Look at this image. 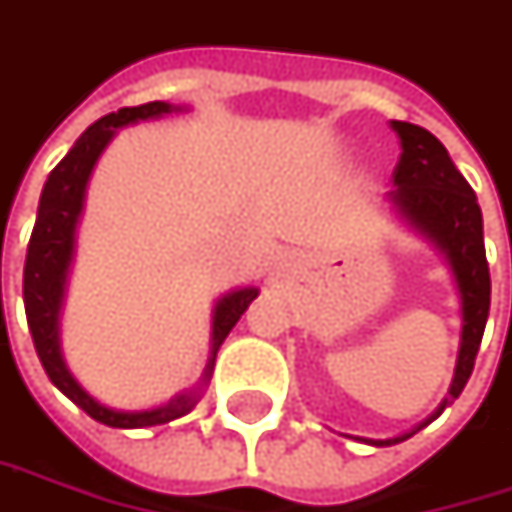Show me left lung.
<instances>
[{"label": "left lung", "mask_w": 512, "mask_h": 512, "mask_svg": "<svg viewBox=\"0 0 512 512\" xmlns=\"http://www.w3.org/2000/svg\"><path fill=\"white\" fill-rule=\"evenodd\" d=\"M393 128L401 140V158L393 169L395 190H390V199L413 228H419L425 237H431L440 246L442 255L451 263V272H454L460 296H463V322H466L463 343H460V357H457L448 398L431 416V419H437L445 410V404H451L463 393V387L475 369V357H478L481 337L487 328L489 263L487 252H484V219H481L475 190L457 172V166L451 163L440 140L413 122L393 119ZM407 437L381 440L375 445H393Z\"/></svg>", "instance_id": "obj_1"}]
</instances>
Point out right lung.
<instances>
[{
  "instance_id": "1",
  "label": "right lung",
  "mask_w": 512,
  "mask_h": 512,
  "mask_svg": "<svg viewBox=\"0 0 512 512\" xmlns=\"http://www.w3.org/2000/svg\"><path fill=\"white\" fill-rule=\"evenodd\" d=\"M172 105L166 102H146L137 108H119L117 114H108L99 122H93L67 152V158L58 163L49 172V181L43 187L40 196V208H37V222L28 240V255H25L23 269V302L25 319H28V331L34 340L37 357L49 375V381L75 401L90 419L108 425V428H149V425H163L172 422L178 416H184L193 404H196V390L193 393L175 395L169 404L155 407V410H143V413H119L105 404H99L96 398L84 393L78 387V381L72 378L61 360L58 349V310H61V296H64V281H67V266L72 257V231L81 213V199H84V187L90 178V169L96 158L102 155V149L108 146V140L114 137V131L137 122V119H152L169 114ZM257 296L255 287L237 290L231 296H225L216 304V316H213V357H210L205 378L213 369L216 351L222 346V340L228 337V331L237 325V319L246 313V307Z\"/></svg>"
}]
</instances>
